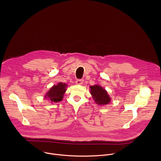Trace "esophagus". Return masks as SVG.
<instances>
[{
  "label": "esophagus",
  "mask_w": 161,
  "mask_h": 161,
  "mask_svg": "<svg viewBox=\"0 0 161 161\" xmlns=\"http://www.w3.org/2000/svg\"><path fill=\"white\" fill-rule=\"evenodd\" d=\"M83 82V79H78V80H76V83L77 85H81Z\"/></svg>",
  "instance_id": "34e87169"
}]
</instances>
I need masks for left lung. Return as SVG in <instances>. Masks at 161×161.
Masks as SVG:
<instances>
[{
  "instance_id": "1",
  "label": "left lung",
  "mask_w": 161,
  "mask_h": 161,
  "mask_svg": "<svg viewBox=\"0 0 161 161\" xmlns=\"http://www.w3.org/2000/svg\"><path fill=\"white\" fill-rule=\"evenodd\" d=\"M90 94L92 96L95 102L99 105L107 104L111 101L109 95L105 89L101 86L94 85L90 86Z\"/></svg>"
}]
</instances>
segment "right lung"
Masks as SVG:
<instances>
[{"instance_id":"obj_1","label":"right lung","mask_w":161,"mask_h":161,"mask_svg":"<svg viewBox=\"0 0 161 161\" xmlns=\"http://www.w3.org/2000/svg\"><path fill=\"white\" fill-rule=\"evenodd\" d=\"M66 90L65 83H59L57 85L53 86L48 92L46 94L45 97H47L52 102H59L63 99V95Z\"/></svg>"}]
</instances>
